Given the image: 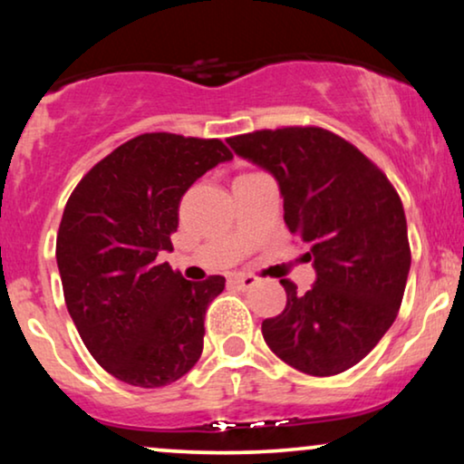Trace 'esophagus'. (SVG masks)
<instances>
[{
    "instance_id": "obj_1",
    "label": "esophagus",
    "mask_w": 464,
    "mask_h": 464,
    "mask_svg": "<svg viewBox=\"0 0 464 464\" xmlns=\"http://www.w3.org/2000/svg\"><path fill=\"white\" fill-rule=\"evenodd\" d=\"M232 283L237 285L238 289H249V287H253V285L257 283V278L253 276V275H234L232 276Z\"/></svg>"
}]
</instances>
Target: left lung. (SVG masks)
Masks as SVG:
<instances>
[{"label": "left lung", "mask_w": 464, "mask_h": 464, "mask_svg": "<svg viewBox=\"0 0 464 464\" xmlns=\"http://www.w3.org/2000/svg\"><path fill=\"white\" fill-rule=\"evenodd\" d=\"M276 177L285 224L316 270L300 294L281 278L287 306L262 323L270 351L310 376L357 365L389 332L411 264L401 198L378 164L321 126H281L227 139Z\"/></svg>", "instance_id": "obj_1"}]
</instances>
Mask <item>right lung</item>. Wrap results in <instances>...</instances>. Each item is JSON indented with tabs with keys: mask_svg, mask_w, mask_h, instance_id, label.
Instances as JSON below:
<instances>
[{
	"mask_svg": "<svg viewBox=\"0 0 464 464\" xmlns=\"http://www.w3.org/2000/svg\"><path fill=\"white\" fill-rule=\"evenodd\" d=\"M232 158L221 139L143 132L99 160L69 196L56 234L63 295L94 361L126 384L156 389L196 365L219 275L186 281L173 251L179 202Z\"/></svg>",
	"mask_w": 464,
	"mask_h": 464,
	"instance_id": "obj_1",
	"label": "right lung"
}]
</instances>
